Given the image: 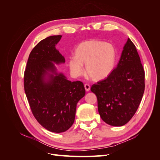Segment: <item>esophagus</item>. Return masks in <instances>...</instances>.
<instances>
[{"mask_svg": "<svg viewBox=\"0 0 160 160\" xmlns=\"http://www.w3.org/2000/svg\"><path fill=\"white\" fill-rule=\"evenodd\" d=\"M84 87H85V89L86 91H89L90 90V85L89 84H85Z\"/></svg>", "mask_w": 160, "mask_h": 160, "instance_id": "34e87169", "label": "esophagus"}]
</instances>
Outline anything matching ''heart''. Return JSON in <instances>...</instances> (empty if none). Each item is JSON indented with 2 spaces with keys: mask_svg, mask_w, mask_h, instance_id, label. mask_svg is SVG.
<instances>
[{
  "mask_svg": "<svg viewBox=\"0 0 160 160\" xmlns=\"http://www.w3.org/2000/svg\"><path fill=\"white\" fill-rule=\"evenodd\" d=\"M117 61V50L111 43L91 39L81 42L75 50V57H70L68 65L71 73L78 77L86 73L93 81H101L113 71Z\"/></svg>",
  "mask_w": 160,
  "mask_h": 160,
  "instance_id": "obj_1",
  "label": "heart"
}]
</instances>
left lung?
<instances>
[{
    "instance_id": "1",
    "label": "left lung",
    "mask_w": 160,
    "mask_h": 160,
    "mask_svg": "<svg viewBox=\"0 0 160 160\" xmlns=\"http://www.w3.org/2000/svg\"><path fill=\"white\" fill-rule=\"evenodd\" d=\"M145 89V72L135 45L128 38L118 66L107 78L91 86L104 122L122 126L133 118Z\"/></svg>"
}]
</instances>
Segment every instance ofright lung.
<instances>
[{
    "instance_id": "obj_1",
    "label": "right lung",
    "mask_w": 160,
    "mask_h": 160,
    "mask_svg": "<svg viewBox=\"0 0 160 160\" xmlns=\"http://www.w3.org/2000/svg\"><path fill=\"white\" fill-rule=\"evenodd\" d=\"M61 35L48 37L33 48L24 75V88L34 117L55 133L64 132L74 123L77 103L85 95L81 81H70L55 64L65 57L56 49Z\"/></svg>"
}]
</instances>
